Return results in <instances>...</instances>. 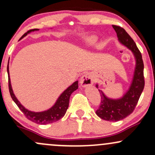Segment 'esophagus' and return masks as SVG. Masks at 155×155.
<instances>
[{
  "mask_svg": "<svg viewBox=\"0 0 155 155\" xmlns=\"http://www.w3.org/2000/svg\"><path fill=\"white\" fill-rule=\"evenodd\" d=\"M94 81L95 79H94L93 76L91 73H86V74H83L80 79V84L83 87H85L87 86L92 85L94 83Z\"/></svg>",
  "mask_w": 155,
  "mask_h": 155,
  "instance_id": "obj_1",
  "label": "esophagus"
}]
</instances>
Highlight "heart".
I'll return each instance as SVG.
<instances>
[{"mask_svg": "<svg viewBox=\"0 0 155 155\" xmlns=\"http://www.w3.org/2000/svg\"><path fill=\"white\" fill-rule=\"evenodd\" d=\"M95 37H89V38H87V42H89V43H93V42H95Z\"/></svg>", "mask_w": 155, "mask_h": 155, "instance_id": "1", "label": "heart"}]
</instances>
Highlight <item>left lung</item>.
Listing matches in <instances>:
<instances>
[{
  "label": "left lung",
  "mask_w": 155,
  "mask_h": 155,
  "mask_svg": "<svg viewBox=\"0 0 155 155\" xmlns=\"http://www.w3.org/2000/svg\"><path fill=\"white\" fill-rule=\"evenodd\" d=\"M120 43L133 51L136 60V66L132 84L129 90L122 98L113 100L106 97L99 90L101 102L96 111V114L102 120L117 122L129 116L136 108L140 96L144 88L145 81L143 76V62L142 55L133 39L120 26L113 25ZM97 87V85H96Z\"/></svg>",
  "instance_id": "8db88e82"
}]
</instances>
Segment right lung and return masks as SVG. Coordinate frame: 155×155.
<instances>
[{"mask_svg": "<svg viewBox=\"0 0 155 155\" xmlns=\"http://www.w3.org/2000/svg\"><path fill=\"white\" fill-rule=\"evenodd\" d=\"M38 29H32L28 31L27 33H25L24 35L21 37L22 38L23 37L25 36L28 33H31L32 31H38ZM7 72H8V89H9V92L12 98L15 101V103L17 105L19 109L22 111L25 116L28 120L32 121V122H35V123L39 124H47L49 123H53V122H57V121L60 120V119L63 118L64 115L66 113V111L68 108L69 106V99H70V96L72 94L73 92L75 91L76 90L78 89V81H76L71 85L69 87H68L66 90L64 91L61 95L60 96L59 98L58 99L57 102L49 110L42 112H33L29 111V110L26 109L24 106H22L19 101L17 100V97H15V94H14L13 90H12V85H11V81L9 78V73H8V65L7 66Z\"/></svg>", "mask_w": 155, "mask_h": 155, "instance_id": "obj_1", "label": "right lung"}]
</instances>
